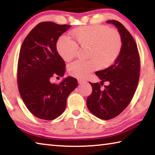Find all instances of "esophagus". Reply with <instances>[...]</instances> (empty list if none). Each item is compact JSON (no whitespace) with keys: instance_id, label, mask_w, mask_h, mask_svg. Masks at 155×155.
Returning <instances> with one entry per match:
<instances>
[{"instance_id":"esophagus-1","label":"esophagus","mask_w":155,"mask_h":155,"mask_svg":"<svg viewBox=\"0 0 155 155\" xmlns=\"http://www.w3.org/2000/svg\"><path fill=\"white\" fill-rule=\"evenodd\" d=\"M78 82L79 84H82L84 83H86V81L85 80H83V79H78Z\"/></svg>"}]
</instances>
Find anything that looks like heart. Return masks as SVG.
I'll list each match as a JSON object with an SVG mask.
<instances>
[{
  "mask_svg": "<svg viewBox=\"0 0 155 155\" xmlns=\"http://www.w3.org/2000/svg\"><path fill=\"white\" fill-rule=\"evenodd\" d=\"M74 41L66 36H61L57 43L58 53L65 61H70L77 55L78 46L88 47L87 61H77L68 67L73 77L85 78L98 70L100 65L107 68L113 64L122 49V39L119 32L103 25L85 26L71 32Z\"/></svg>",
  "mask_w": 155,
  "mask_h": 155,
  "instance_id": "1",
  "label": "heart"
}]
</instances>
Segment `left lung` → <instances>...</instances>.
I'll return each instance as SVG.
<instances>
[{
  "mask_svg": "<svg viewBox=\"0 0 155 155\" xmlns=\"http://www.w3.org/2000/svg\"><path fill=\"white\" fill-rule=\"evenodd\" d=\"M117 27L122 39V49L115 63L106 69L96 72L101 83H90L92 92L87 98L91 114L102 120L116 117L127 108L134 96L140 78V59L133 36L117 20L107 21ZM108 82L103 90L101 85Z\"/></svg>",
  "mask_w": 155,
  "mask_h": 155,
  "instance_id": "obj_1",
  "label": "left lung"
}]
</instances>
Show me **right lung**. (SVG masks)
<instances>
[{"label": "right lung", "mask_w": 155, "mask_h": 155, "mask_svg": "<svg viewBox=\"0 0 155 155\" xmlns=\"http://www.w3.org/2000/svg\"><path fill=\"white\" fill-rule=\"evenodd\" d=\"M70 28L52 22H40L26 37L18 63V90L26 107L38 118L52 120L64 111L70 94L78 86L72 77L59 84L51 82L63 77L65 64L57 51V41Z\"/></svg>", "instance_id": "obj_1"}]
</instances>
